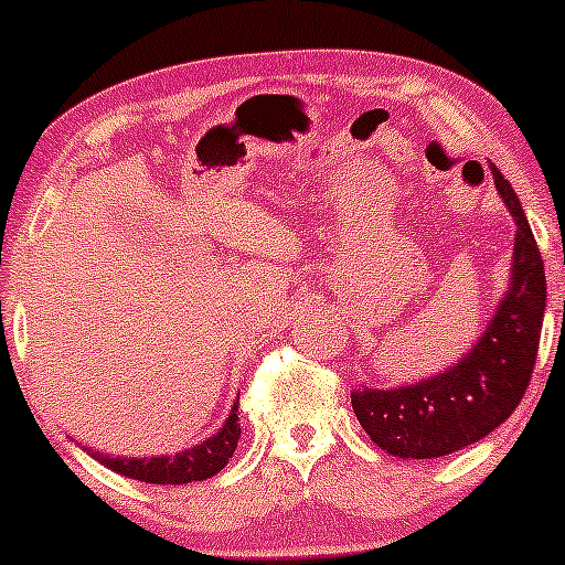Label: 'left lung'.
<instances>
[{
    "instance_id": "left-lung-1",
    "label": "left lung",
    "mask_w": 565,
    "mask_h": 565,
    "mask_svg": "<svg viewBox=\"0 0 565 565\" xmlns=\"http://www.w3.org/2000/svg\"><path fill=\"white\" fill-rule=\"evenodd\" d=\"M492 177L516 221V241L509 295L487 333L440 377L352 393L355 418L391 457L437 459L483 440L520 407L533 377L546 306L544 259L511 182L498 167Z\"/></svg>"
}]
</instances>
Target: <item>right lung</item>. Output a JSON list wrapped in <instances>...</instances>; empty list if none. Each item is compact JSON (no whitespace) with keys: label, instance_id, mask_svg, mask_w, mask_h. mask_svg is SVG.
<instances>
[{"label":"right lung","instance_id":"1","mask_svg":"<svg viewBox=\"0 0 565 565\" xmlns=\"http://www.w3.org/2000/svg\"><path fill=\"white\" fill-rule=\"evenodd\" d=\"M241 404V402H237ZM237 440H241V418H237V407L232 409L230 420L224 424V429L215 437L204 440L202 446L188 448V451L174 454V457H150V459H108L104 454H93L100 465H106L108 470L119 472V476L136 478V481L145 483H191V481H204V478L215 476V472L224 470L226 461L235 454Z\"/></svg>","mask_w":565,"mask_h":565}]
</instances>
